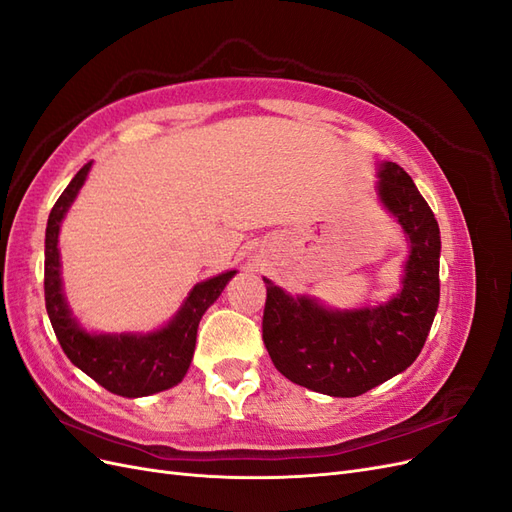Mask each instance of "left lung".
<instances>
[{"label": "left lung", "instance_id": "1", "mask_svg": "<svg viewBox=\"0 0 512 512\" xmlns=\"http://www.w3.org/2000/svg\"><path fill=\"white\" fill-rule=\"evenodd\" d=\"M376 192L404 230L410 254L389 301L337 309L309 294L267 286L262 339L290 382L331 397H356L408 369L421 354L440 301V228L412 177L378 164Z\"/></svg>", "mask_w": 512, "mask_h": 512}]
</instances>
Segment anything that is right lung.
<instances>
[{"instance_id": "add662e5", "label": "right lung", "mask_w": 512, "mask_h": 512, "mask_svg": "<svg viewBox=\"0 0 512 512\" xmlns=\"http://www.w3.org/2000/svg\"><path fill=\"white\" fill-rule=\"evenodd\" d=\"M87 162L68 188L61 192L46 222L44 239V301L53 331L61 348L89 378L106 391L121 397H147L177 386L188 374L198 322L207 309L218 301L226 284L237 271H224L205 282H198L177 314L164 327L149 333H91L72 314L64 294L59 258V228L74 198L79 196L91 170Z\"/></svg>"}]
</instances>
